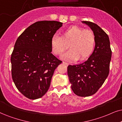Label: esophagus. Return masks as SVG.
<instances>
[{"label":"esophagus","mask_w":122,"mask_h":122,"mask_svg":"<svg viewBox=\"0 0 122 122\" xmlns=\"http://www.w3.org/2000/svg\"><path fill=\"white\" fill-rule=\"evenodd\" d=\"M63 64H65V65H66V66H68V65H69V64H68V63H67V62H63Z\"/></svg>","instance_id":"34e87169"}]
</instances>
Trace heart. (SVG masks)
Returning <instances> with one entry per match:
<instances>
[{
  "instance_id": "heart-1",
  "label": "heart",
  "mask_w": 122,
  "mask_h": 122,
  "mask_svg": "<svg viewBox=\"0 0 122 122\" xmlns=\"http://www.w3.org/2000/svg\"><path fill=\"white\" fill-rule=\"evenodd\" d=\"M51 49L56 55H61L68 47L70 49L62 58L67 61L83 60L91 55L96 44L95 35L92 31L72 26L63 31L61 37L53 36L51 39Z\"/></svg>"
}]
</instances>
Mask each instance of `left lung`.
<instances>
[{
    "mask_svg": "<svg viewBox=\"0 0 122 122\" xmlns=\"http://www.w3.org/2000/svg\"><path fill=\"white\" fill-rule=\"evenodd\" d=\"M91 29L96 38L93 53L81 64L69 65L67 75L74 93L81 97L95 94L109 73L112 50L108 35L100 26L89 21H82Z\"/></svg>",
    "mask_w": 122,
    "mask_h": 122,
    "instance_id": "1",
    "label": "left lung"
}]
</instances>
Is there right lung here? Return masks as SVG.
Masks as SVG:
<instances>
[{
	"instance_id": "1",
	"label": "right lung",
	"mask_w": 122,
	"mask_h": 122,
	"mask_svg": "<svg viewBox=\"0 0 122 122\" xmlns=\"http://www.w3.org/2000/svg\"><path fill=\"white\" fill-rule=\"evenodd\" d=\"M62 23L38 21L18 37L11 55L12 76L18 90L31 100L48 91L56 67L62 62L51 53V39Z\"/></svg>"
}]
</instances>
